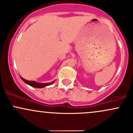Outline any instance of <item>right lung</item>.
Returning <instances> with one entry per match:
<instances>
[{"label": "right lung", "mask_w": 133, "mask_h": 133, "mask_svg": "<svg viewBox=\"0 0 133 133\" xmlns=\"http://www.w3.org/2000/svg\"><path fill=\"white\" fill-rule=\"evenodd\" d=\"M20 78L22 79V80L26 84H29V85L31 86L32 87H35V88H44L46 87V86H49V85H51L54 81L52 82V83H36V82L33 81H27L26 79H24L23 77H20Z\"/></svg>", "instance_id": "right-lung-1"}]
</instances>
